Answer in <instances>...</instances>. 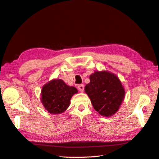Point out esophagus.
<instances>
[{"label":"esophagus","instance_id":"1","mask_svg":"<svg viewBox=\"0 0 159 159\" xmlns=\"http://www.w3.org/2000/svg\"><path fill=\"white\" fill-rule=\"evenodd\" d=\"M78 89L81 91V92H83L84 91V85L83 84H81L78 85Z\"/></svg>","mask_w":159,"mask_h":159}]
</instances>
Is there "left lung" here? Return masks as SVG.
<instances>
[{
	"instance_id": "obj_1",
	"label": "left lung",
	"mask_w": 159,
	"mask_h": 159,
	"mask_svg": "<svg viewBox=\"0 0 159 159\" xmlns=\"http://www.w3.org/2000/svg\"><path fill=\"white\" fill-rule=\"evenodd\" d=\"M85 91L96 111L104 117L112 116L123 101L125 91L117 76L107 71H96L89 76Z\"/></svg>"
}]
</instances>
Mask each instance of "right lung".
Segmentation results:
<instances>
[{"instance_id":"1","label":"right lung","mask_w":159,"mask_h":159,"mask_svg":"<svg viewBox=\"0 0 159 159\" xmlns=\"http://www.w3.org/2000/svg\"><path fill=\"white\" fill-rule=\"evenodd\" d=\"M78 89L68 86L64 81L55 79L45 84L42 89L41 102L51 114H60L68 108L70 99Z\"/></svg>"}]
</instances>
